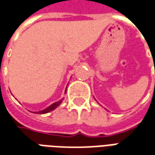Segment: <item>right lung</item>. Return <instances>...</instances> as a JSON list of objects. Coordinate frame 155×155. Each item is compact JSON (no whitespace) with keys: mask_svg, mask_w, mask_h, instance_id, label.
Returning a JSON list of instances; mask_svg holds the SVG:
<instances>
[{"mask_svg":"<svg viewBox=\"0 0 155 155\" xmlns=\"http://www.w3.org/2000/svg\"><path fill=\"white\" fill-rule=\"evenodd\" d=\"M65 92H66V91H65ZM63 101V99L61 100H59V101H57V102H54V103H53L52 105H50L48 107L45 108L44 110H42V111H36L38 114H45V113H48V112H49V111H53V110H54L55 108H57L59 107L60 103Z\"/></svg>","mask_w":155,"mask_h":155,"instance_id":"1","label":"right lung"}]
</instances>
